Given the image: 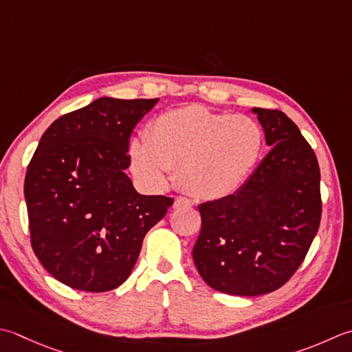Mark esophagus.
I'll list each match as a JSON object with an SVG mask.
<instances>
[{"instance_id":"1","label":"esophagus","mask_w":352,"mask_h":352,"mask_svg":"<svg viewBox=\"0 0 352 352\" xmlns=\"http://www.w3.org/2000/svg\"><path fill=\"white\" fill-rule=\"evenodd\" d=\"M194 203L190 201V199L184 198V197H177L175 201H174V208L178 209V208H189V206H192Z\"/></svg>"}]
</instances>
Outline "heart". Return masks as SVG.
<instances>
[{
	"mask_svg": "<svg viewBox=\"0 0 352 352\" xmlns=\"http://www.w3.org/2000/svg\"><path fill=\"white\" fill-rule=\"evenodd\" d=\"M263 144V128L252 117L189 105L154 117L144 139H131L126 155L129 170L144 186L162 188L169 169L175 168V182L183 190L217 199L244 183Z\"/></svg>",
	"mask_w": 352,
	"mask_h": 352,
	"instance_id": "1",
	"label": "heart"
}]
</instances>
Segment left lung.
<instances>
[{
  "instance_id": "obj_1",
  "label": "left lung",
  "mask_w": 352,
  "mask_h": 352,
  "mask_svg": "<svg viewBox=\"0 0 352 352\" xmlns=\"http://www.w3.org/2000/svg\"><path fill=\"white\" fill-rule=\"evenodd\" d=\"M272 151L235 194L198 206L194 263L213 290L259 296L298 270L319 230L320 169L296 123L279 109L252 108Z\"/></svg>"
}]
</instances>
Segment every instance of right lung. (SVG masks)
I'll return each instance as SVG.
<instances>
[{
  "label": "right lung",
  "instance_id": "right-lung-1",
  "mask_svg": "<svg viewBox=\"0 0 352 352\" xmlns=\"http://www.w3.org/2000/svg\"><path fill=\"white\" fill-rule=\"evenodd\" d=\"M158 99H96L47 128L29 163L24 197L32 249L74 290H114L133 272L143 238L174 199L140 195L125 174L129 137Z\"/></svg>",
  "mask_w": 352,
  "mask_h": 352
}]
</instances>
